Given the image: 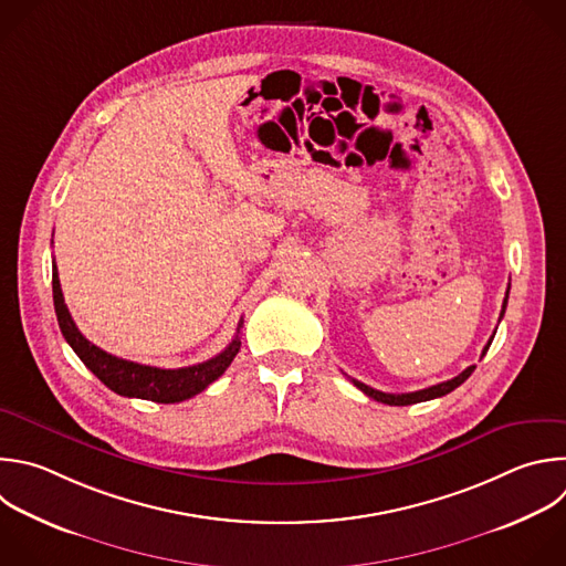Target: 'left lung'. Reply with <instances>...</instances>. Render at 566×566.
<instances>
[{"instance_id": "obj_1", "label": "left lung", "mask_w": 566, "mask_h": 566, "mask_svg": "<svg viewBox=\"0 0 566 566\" xmlns=\"http://www.w3.org/2000/svg\"><path fill=\"white\" fill-rule=\"evenodd\" d=\"M509 289H511V284H509ZM509 289H506V295H504V302H502L500 319H502V315H504V311H506ZM493 335H495V333H493ZM493 335H491V339L486 342V346L482 348V355H486V350H489V346H491V342H493ZM473 370H475V366H469V368H464L460 375H455L453 380H447V382H440V385H436V387H429V389H422V391H413V394H382V391L370 389V387H366V385H361V382H357V380H353V378H350V382H353L361 394H366L368 398H373L375 402L391 405V407H407V405H418V402L436 400V398H442V396L451 394L453 389H458V387L469 378V375H471Z\"/></svg>"}]
</instances>
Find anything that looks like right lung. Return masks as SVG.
Returning a JSON list of instances; mask_svg holds the SVG:
<instances>
[{"instance_id": "1", "label": "right lung", "mask_w": 566, "mask_h": 566, "mask_svg": "<svg viewBox=\"0 0 566 566\" xmlns=\"http://www.w3.org/2000/svg\"><path fill=\"white\" fill-rule=\"evenodd\" d=\"M53 302H55V313L57 322L62 328V335L71 344V348L77 353V357L91 368L97 380L104 382L111 391L124 398H139V400H150L159 405H175L184 402L188 398H193L202 394L211 382H216L220 375L229 368L233 357L238 355L242 342L240 335L233 337V342L216 357L196 364V366H184V368H157V366H146L137 361H128L122 357H115L93 342H88L80 328L75 326L69 306L64 304L62 286H60V275L57 266L53 262ZM242 328V319L238 324V333Z\"/></svg>"}]
</instances>
